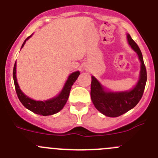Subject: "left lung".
<instances>
[{
	"instance_id": "1",
	"label": "left lung",
	"mask_w": 158,
	"mask_h": 158,
	"mask_svg": "<svg viewBox=\"0 0 158 158\" xmlns=\"http://www.w3.org/2000/svg\"><path fill=\"white\" fill-rule=\"evenodd\" d=\"M129 45L138 53L141 61L140 79L136 86L129 92H106L94 76L91 82V99L97 110L108 117H118L133 109L142 98L147 82V71L142 53L136 43L127 35Z\"/></svg>"
}]
</instances>
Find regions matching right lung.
Returning a JSON list of instances; mask_svg holds the SVG:
<instances>
[{"instance_id": "obj_1", "label": "right lung", "mask_w": 158, "mask_h": 158, "mask_svg": "<svg viewBox=\"0 0 158 158\" xmlns=\"http://www.w3.org/2000/svg\"><path fill=\"white\" fill-rule=\"evenodd\" d=\"M31 36H28L23 42V45H22L21 48L24 46L26 40ZM79 72H75L73 73L68 78L67 81H66V84H65L64 87H63V90L60 92V95L58 96L55 97V98H52V99L47 100V101L42 102V101H35V100L31 99V98H28L27 95H25L23 92H21L19 85L17 82V77H16V63L14 64V70H13V78H14V85H15L16 92H17V97H18L19 100L20 102L23 104V106L27 109L30 110L33 112L36 113V114H40V115H51L57 113L60 111V110L64 107L66 105V102H67L68 98H69V92L71 90L72 85H73L76 80L77 79L78 76H79Z\"/></svg>"}]
</instances>
